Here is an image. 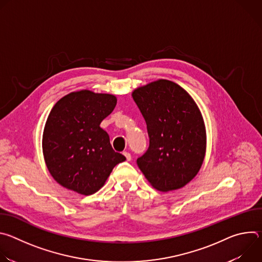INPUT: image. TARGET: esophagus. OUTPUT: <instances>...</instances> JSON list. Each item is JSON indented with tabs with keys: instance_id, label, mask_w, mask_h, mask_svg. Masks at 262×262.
<instances>
[{
	"instance_id": "esophagus-1",
	"label": "esophagus",
	"mask_w": 262,
	"mask_h": 262,
	"mask_svg": "<svg viewBox=\"0 0 262 262\" xmlns=\"http://www.w3.org/2000/svg\"><path fill=\"white\" fill-rule=\"evenodd\" d=\"M123 156L126 158V160H127V161H130V160H132V156H130V154H129V152L124 151V152H123Z\"/></svg>"
}]
</instances>
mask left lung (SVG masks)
<instances>
[{
	"label": "left lung",
	"mask_w": 262,
	"mask_h": 262,
	"mask_svg": "<svg viewBox=\"0 0 262 262\" xmlns=\"http://www.w3.org/2000/svg\"><path fill=\"white\" fill-rule=\"evenodd\" d=\"M147 125L149 146L137 165L154 188H182L199 172L206 148L205 126L189 93L159 80L133 92Z\"/></svg>",
	"instance_id": "left-lung-1"
}]
</instances>
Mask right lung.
I'll list each match as a JSON object with an SVG mask.
<instances>
[{
	"label": "right lung",
	"mask_w": 262,
	"mask_h": 262,
	"mask_svg": "<svg viewBox=\"0 0 262 262\" xmlns=\"http://www.w3.org/2000/svg\"><path fill=\"white\" fill-rule=\"evenodd\" d=\"M116 103L114 95L83 90L64 96L52 108L43 132V156L50 173L64 188L91 195L126 160L113 150L99 126Z\"/></svg>",
	"instance_id": "right-lung-1"
}]
</instances>
